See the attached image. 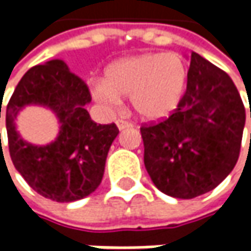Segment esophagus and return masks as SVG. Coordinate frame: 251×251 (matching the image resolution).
Listing matches in <instances>:
<instances>
[{"instance_id":"34e87169","label":"esophagus","mask_w":251,"mask_h":251,"mask_svg":"<svg viewBox=\"0 0 251 251\" xmlns=\"http://www.w3.org/2000/svg\"><path fill=\"white\" fill-rule=\"evenodd\" d=\"M116 124H117V127L120 128V130H124V128H130L132 127V123L127 120H123V119H119V120H116Z\"/></svg>"}]
</instances>
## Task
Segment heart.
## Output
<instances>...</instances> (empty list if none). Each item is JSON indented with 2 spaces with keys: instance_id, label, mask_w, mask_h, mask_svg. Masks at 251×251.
Masks as SVG:
<instances>
[{
  "instance_id": "obj_1",
  "label": "heart",
  "mask_w": 251,
  "mask_h": 251,
  "mask_svg": "<svg viewBox=\"0 0 251 251\" xmlns=\"http://www.w3.org/2000/svg\"><path fill=\"white\" fill-rule=\"evenodd\" d=\"M188 78V67L176 53H148L111 64L104 82L92 86L96 100L113 107L120 96H130L132 109L141 119L160 121L177 109Z\"/></svg>"
}]
</instances>
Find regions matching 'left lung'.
Instances as JSON below:
<instances>
[{
  "label": "left lung",
  "mask_w": 251,
  "mask_h": 251,
  "mask_svg": "<svg viewBox=\"0 0 251 251\" xmlns=\"http://www.w3.org/2000/svg\"><path fill=\"white\" fill-rule=\"evenodd\" d=\"M245 121V104L230 76L193 51L177 109L140 128L153 184L183 200L214 190L239 159Z\"/></svg>",
  "instance_id": "8db88e82"
}]
</instances>
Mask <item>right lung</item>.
<instances>
[{"mask_svg":"<svg viewBox=\"0 0 251 251\" xmlns=\"http://www.w3.org/2000/svg\"><path fill=\"white\" fill-rule=\"evenodd\" d=\"M91 100L88 85L61 60L34 65L16 85L6 104L9 155L16 170L40 196L71 202L99 187L107 152L119 128L114 123L98 124L92 120L85 109ZM30 102L49 105L60 119V134L50 146L27 144L14 130L17 111Z\"/></svg>","mask_w":251,"mask_h":251,"instance_id":"add662e5","label":"right lung"}]
</instances>
